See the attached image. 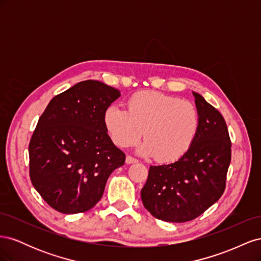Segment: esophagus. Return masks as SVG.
<instances>
[{"label":"esophagus","instance_id":"obj_1","mask_svg":"<svg viewBox=\"0 0 261 261\" xmlns=\"http://www.w3.org/2000/svg\"><path fill=\"white\" fill-rule=\"evenodd\" d=\"M137 162H138V160H137V159H135V158H133V156H130V155H127V156H126V163H127V164L137 163Z\"/></svg>","mask_w":261,"mask_h":261}]
</instances>
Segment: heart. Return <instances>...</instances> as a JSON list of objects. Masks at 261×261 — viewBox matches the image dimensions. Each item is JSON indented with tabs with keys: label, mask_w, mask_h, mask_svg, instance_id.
<instances>
[{
	"label": "heart",
	"mask_w": 261,
	"mask_h": 261,
	"mask_svg": "<svg viewBox=\"0 0 261 261\" xmlns=\"http://www.w3.org/2000/svg\"><path fill=\"white\" fill-rule=\"evenodd\" d=\"M103 124L113 143L120 147L135 145L144 134L146 140L138 146L137 152L169 163L177 161L192 148L199 129V113L189 101L145 90L133 94L127 110L109 106Z\"/></svg>",
	"instance_id": "1"
}]
</instances>
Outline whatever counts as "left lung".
<instances>
[{
    "label": "left lung",
    "mask_w": 261,
    "mask_h": 261,
    "mask_svg": "<svg viewBox=\"0 0 261 261\" xmlns=\"http://www.w3.org/2000/svg\"><path fill=\"white\" fill-rule=\"evenodd\" d=\"M199 129L189 151L177 161L153 165L140 192L145 208L165 222L191 221L222 196L231 162V140L223 116L193 91Z\"/></svg>",
    "instance_id": "left-lung-1"
}]
</instances>
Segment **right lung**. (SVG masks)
Segmentation results:
<instances>
[{"label":"right lung","instance_id":"right-lung-1","mask_svg":"<svg viewBox=\"0 0 261 261\" xmlns=\"http://www.w3.org/2000/svg\"><path fill=\"white\" fill-rule=\"evenodd\" d=\"M120 90L98 81L81 82L55 96L29 144V172L36 191L65 215L96 206L125 154L108 135L103 113Z\"/></svg>","mask_w":261,"mask_h":261}]
</instances>
